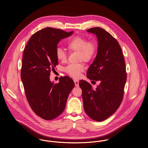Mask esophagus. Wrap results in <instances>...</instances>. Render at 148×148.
Listing matches in <instances>:
<instances>
[{"label":"esophagus","instance_id":"esophagus-1","mask_svg":"<svg viewBox=\"0 0 148 148\" xmlns=\"http://www.w3.org/2000/svg\"><path fill=\"white\" fill-rule=\"evenodd\" d=\"M73 81H74V83H75V86H79V80H77V79H74L73 80Z\"/></svg>","mask_w":148,"mask_h":148}]
</instances>
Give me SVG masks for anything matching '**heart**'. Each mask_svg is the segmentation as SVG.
I'll use <instances>...</instances> for the list:
<instances>
[{
	"instance_id": "heart-1",
	"label": "heart",
	"mask_w": 148,
	"mask_h": 148,
	"mask_svg": "<svg viewBox=\"0 0 148 148\" xmlns=\"http://www.w3.org/2000/svg\"><path fill=\"white\" fill-rule=\"evenodd\" d=\"M66 47L69 52H78V61L87 63L94 58L97 49V44L95 40H88L83 36H76L72 38L67 42ZM56 56L61 62L66 61L67 58L66 52L60 47L56 48ZM84 70V65L83 63L69 64L64 68V71L75 78L80 77Z\"/></svg>"
}]
</instances>
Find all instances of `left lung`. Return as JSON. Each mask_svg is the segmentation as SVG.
<instances>
[{"label":"left lung","mask_w":148,"mask_h":148,"mask_svg":"<svg viewBox=\"0 0 148 148\" xmlns=\"http://www.w3.org/2000/svg\"><path fill=\"white\" fill-rule=\"evenodd\" d=\"M87 31L96 34L99 45L97 56L89 67L86 76L90 80L100 83L96 89L85 80H80L79 86L86 114L100 122L112 116L123 101L127 81L126 66L121 48L113 36L100 27Z\"/></svg>","instance_id":"left-lung-1"}]
</instances>
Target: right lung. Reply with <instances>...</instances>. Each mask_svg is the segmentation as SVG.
Masks as SVG:
<instances>
[{
    "instance_id": "add662e5",
    "label": "right lung",
    "mask_w": 148,
    "mask_h": 148,
    "mask_svg": "<svg viewBox=\"0 0 148 148\" xmlns=\"http://www.w3.org/2000/svg\"><path fill=\"white\" fill-rule=\"evenodd\" d=\"M72 33L51 27L43 28L32 35L24 50L21 75L25 96L32 110L45 120L62 113L75 86L67 76H61L56 84L49 80L51 71L58 65V44Z\"/></svg>"
}]
</instances>
